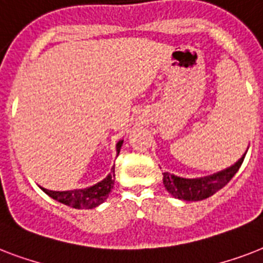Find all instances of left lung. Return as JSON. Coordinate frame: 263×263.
<instances>
[{"mask_svg": "<svg viewBox=\"0 0 263 263\" xmlns=\"http://www.w3.org/2000/svg\"><path fill=\"white\" fill-rule=\"evenodd\" d=\"M245 157L246 153L245 156L231 168L224 169V171L208 176V177H200V179H183V177H177V176L165 172L162 173L164 175V185L177 199H206L209 196L214 195L218 190L225 187L231 181V179L236 175V172L243 164Z\"/></svg>", "mask_w": 263, "mask_h": 263, "instance_id": "8db88e82", "label": "left lung"}]
</instances>
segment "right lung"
Returning a JSON list of instances; mask_svg holds the SVG:
<instances>
[{
  "label": "right lung",
  "instance_id": "obj_1",
  "mask_svg": "<svg viewBox=\"0 0 263 263\" xmlns=\"http://www.w3.org/2000/svg\"><path fill=\"white\" fill-rule=\"evenodd\" d=\"M121 144H123V140H120L116 146L117 156H119ZM113 184H115V166L111 168L110 175H107L106 179H103L102 181H99L92 187L84 188V190H72V191H50L46 188H42V190L45 194L60 203L75 209H92L106 199L113 188Z\"/></svg>",
  "mask_w": 263,
  "mask_h": 263
}]
</instances>
